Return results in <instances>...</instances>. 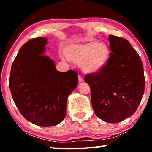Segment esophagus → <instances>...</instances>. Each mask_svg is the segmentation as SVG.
I'll return each instance as SVG.
<instances>
[{
    "label": "esophagus",
    "instance_id": "esophagus-1",
    "mask_svg": "<svg viewBox=\"0 0 152 152\" xmlns=\"http://www.w3.org/2000/svg\"><path fill=\"white\" fill-rule=\"evenodd\" d=\"M83 81H84L83 76H81V75H79L78 76V82H83Z\"/></svg>",
    "mask_w": 152,
    "mask_h": 152
}]
</instances>
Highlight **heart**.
Returning a JSON list of instances; mask_svg holds the SVG:
<instances>
[{"mask_svg": "<svg viewBox=\"0 0 152 152\" xmlns=\"http://www.w3.org/2000/svg\"><path fill=\"white\" fill-rule=\"evenodd\" d=\"M66 56L73 62L80 64L85 73L95 74L107 65L109 50L105 44L91 41L70 45L66 50Z\"/></svg>", "mask_w": 152, "mask_h": 152, "instance_id": "b5f03b06", "label": "heart"}]
</instances>
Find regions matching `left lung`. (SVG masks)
I'll return each instance as SVG.
<instances>
[{
  "instance_id": "left-lung-1",
  "label": "left lung",
  "mask_w": 152,
  "mask_h": 152,
  "mask_svg": "<svg viewBox=\"0 0 152 152\" xmlns=\"http://www.w3.org/2000/svg\"><path fill=\"white\" fill-rule=\"evenodd\" d=\"M107 65L99 72L87 74L92 106L96 116L117 123L136 111L145 90L143 67L140 56L127 39L109 35Z\"/></svg>"
}]
</instances>
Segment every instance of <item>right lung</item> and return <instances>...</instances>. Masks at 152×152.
<instances>
[{
    "label": "right lung",
    "mask_w": 152,
    "mask_h": 152,
    "mask_svg": "<svg viewBox=\"0 0 152 152\" xmlns=\"http://www.w3.org/2000/svg\"><path fill=\"white\" fill-rule=\"evenodd\" d=\"M47 39L34 38L22 46L12 63L9 80L12 99L20 114L44 127L64 119L68 97L78 81L75 71H58L54 61L43 55Z\"/></svg>",
    "instance_id": "add662e5"
}]
</instances>
